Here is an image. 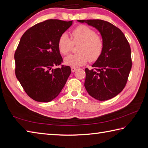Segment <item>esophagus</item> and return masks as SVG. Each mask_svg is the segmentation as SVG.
<instances>
[{"label":"esophagus","mask_w":148,"mask_h":148,"mask_svg":"<svg viewBox=\"0 0 148 148\" xmlns=\"http://www.w3.org/2000/svg\"><path fill=\"white\" fill-rule=\"evenodd\" d=\"M77 70V69L76 68H75V67H71V71H72V73H74V72Z\"/></svg>","instance_id":"34e87169"}]
</instances>
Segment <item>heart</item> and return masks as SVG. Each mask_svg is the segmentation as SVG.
I'll use <instances>...</instances> for the list:
<instances>
[{
    "mask_svg": "<svg viewBox=\"0 0 148 148\" xmlns=\"http://www.w3.org/2000/svg\"><path fill=\"white\" fill-rule=\"evenodd\" d=\"M73 41L67 34L62 35L58 42L60 52L66 56L71 51L74 43H79L78 53L69 56L64 59V64L72 67H79L91 62L97 60L103 49V42L95 31L85 25L79 26L71 33Z\"/></svg>",
    "mask_w": 148,
    "mask_h": 148,
    "instance_id": "1",
    "label": "heart"
}]
</instances>
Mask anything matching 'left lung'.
Returning <instances> with one entry per match:
<instances>
[{"mask_svg": "<svg viewBox=\"0 0 148 148\" xmlns=\"http://www.w3.org/2000/svg\"><path fill=\"white\" fill-rule=\"evenodd\" d=\"M97 29L103 42L101 56L85 69L84 87L91 97L105 101L116 97L124 88L131 70V50L122 31L101 19L77 20Z\"/></svg>", "mask_w": 148, "mask_h": 148, "instance_id": "left-lung-1", "label": "left lung"}]
</instances>
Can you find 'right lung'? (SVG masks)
Wrapping results in <instances>:
<instances>
[{
	"label": "right lung",
	"instance_id": "right-lung-1",
	"mask_svg": "<svg viewBox=\"0 0 148 148\" xmlns=\"http://www.w3.org/2000/svg\"><path fill=\"white\" fill-rule=\"evenodd\" d=\"M73 21L49 19L30 27L21 38L16 50V76L34 100L49 102L60 94L71 73L62 62L58 42Z\"/></svg>",
	"mask_w": 148,
	"mask_h": 148
}]
</instances>
